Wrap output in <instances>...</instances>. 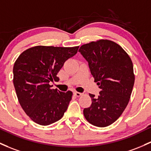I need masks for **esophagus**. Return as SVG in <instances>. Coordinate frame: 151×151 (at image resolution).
I'll use <instances>...</instances> for the list:
<instances>
[{
	"instance_id": "34e87169",
	"label": "esophagus",
	"mask_w": 151,
	"mask_h": 151,
	"mask_svg": "<svg viewBox=\"0 0 151 151\" xmlns=\"http://www.w3.org/2000/svg\"><path fill=\"white\" fill-rule=\"evenodd\" d=\"M74 94L76 96V97H80V96H82L83 94L80 93V92H74Z\"/></svg>"
}]
</instances>
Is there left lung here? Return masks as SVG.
Instances as JSON below:
<instances>
[{
	"label": "left lung",
	"instance_id": "left-lung-1",
	"mask_svg": "<svg viewBox=\"0 0 151 151\" xmlns=\"http://www.w3.org/2000/svg\"><path fill=\"white\" fill-rule=\"evenodd\" d=\"M79 51L101 89L98 97L89 94L92 102L84 109V117L94 126H109L120 117L130 100L135 82L131 59L119 44L107 39L83 44Z\"/></svg>",
	"mask_w": 151,
	"mask_h": 151
}]
</instances>
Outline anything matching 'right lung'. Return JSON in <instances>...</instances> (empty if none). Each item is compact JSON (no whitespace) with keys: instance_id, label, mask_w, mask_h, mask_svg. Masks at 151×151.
Wrapping results in <instances>:
<instances>
[{"instance_id":"add662e5","label":"right lung","mask_w":151,"mask_h":151,"mask_svg":"<svg viewBox=\"0 0 151 151\" xmlns=\"http://www.w3.org/2000/svg\"><path fill=\"white\" fill-rule=\"evenodd\" d=\"M79 46H36L23 51L14 63V85L18 100L26 114L36 123L49 125L58 121L67 110L72 92L52 89L49 82L57 77Z\"/></svg>"}]
</instances>
